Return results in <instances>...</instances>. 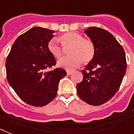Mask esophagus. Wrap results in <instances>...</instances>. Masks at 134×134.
Wrapping results in <instances>:
<instances>
[{"mask_svg": "<svg viewBox=\"0 0 134 134\" xmlns=\"http://www.w3.org/2000/svg\"><path fill=\"white\" fill-rule=\"evenodd\" d=\"M73 73L72 71H67V75H71Z\"/></svg>", "mask_w": 134, "mask_h": 134, "instance_id": "34e87169", "label": "esophagus"}]
</instances>
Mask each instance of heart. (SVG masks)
<instances>
[{
    "mask_svg": "<svg viewBox=\"0 0 134 134\" xmlns=\"http://www.w3.org/2000/svg\"><path fill=\"white\" fill-rule=\"evenodd\" d=\"M59 41L63 47L71 46L68 54L71 56L62 58L58 61V66L68 71H73L80 67L83 63H90L95 56V47L90 40L84 39L82 35L76 32L64 33L59 37ZM49 52L56 58H61L63 49L58 42L52 39L48 42Z\"/></svg>",
    "mask_w": 134,
    "mask_h": 134,
    "instance_id": "1",
    "label": "heart"
}]
</instances>
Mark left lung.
<instances>
[{
    "label": "left lung",
    "mask_w": 134,
    "mask_h": 134,
    "mask_svg": "<svg viewBox=\"0 0 134 134\" xmlns=\"http://www.w3.org/2000/svg\"><path fill=\"white\" fill-rule=\"evenodd\" d=\"M95 47V56L82 70L83 79L76 88L80 99L90 105L109 101L119 89L126 71L123 47L108 31L90 27L85 30Z\"/></svg>",
    "instance_id": "8db88e82"
}]
</instances>
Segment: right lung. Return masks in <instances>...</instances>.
<instances>
[{"instance_id": "right-lung-1", "label": "right lung", "mask_w": 134, "mask_h": 134, "mask_svg": "<svg viewBox=\"0 0 134 134\" xmlns=\"http://www.w3.org/2000/svg\"><path fill=\"white\" fill-rule=\"evenodd\" d=\"M54 33L40 27L32 28L17 38L6 59L9 84L23 101L32 106L42 107L52 102L59 80L66 75L61 68L44 72L56 63L47 48Z\"/></svg>"}]
</instances>
